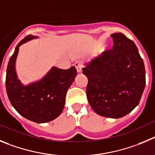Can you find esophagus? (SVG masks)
Instances as JSON below:
<instances>
[{
	"instance_id": "1",
	"label": "esophagus",
	"mask_w": 155,
	"mask_h": 155,
	"mask_svg": "<svg viewBox=\"0 0 155 155\" xmlns=\"http://www.w3.org/2000/svg\"><path fill=\"white\" fill-rule=\"evenodd\" d=\"M75 67H76V70H77V72H82V69H83V65H82V63H81L80 62H75Z\"/></svg>"
}]
</instances>
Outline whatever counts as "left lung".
I'll list each match as a JSON object with an SVG mask.
<instances>
[{
	"mask_svg": "<svg viewBox=\"0 0 155 155\" xmlns=\"http://www.w3.org/2000/svg\"><path fill=\"white\" fill-rule=\"evenodd\" d=\"M114 46L85 64L86 96L97 114L120 118L138 105L145 87V69L136 45L122 33L111 35Z\"/></svg>",
	"mask_w": 155,
	"mask_h": 155,
	"instance_id": "left-lung-1",
	"label": "left lung"
}]
</instances>
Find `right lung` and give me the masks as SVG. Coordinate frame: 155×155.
Here are the masks:
<instances>
[{"label": "right lung", "instance_id": "1", "mask_svg": "<svg viewBox=\"0 0 155 155\" xmlns=\"http://www.w3.org/2000/svg\"><path fill=\"white\" fill-rule=\"evenodd\" d=\"M38 38V36H26L15 48L10 58L6 72V90L12 105L18 114L33 122L41 124L55 119L65 106V95L77 75L75 66L69 69L55 66L40 80L25 86L17 76L15 63L19 47L24 43Z\"/></svg>", "mask_w": 155, "mask_h": 155}]
</instances>
